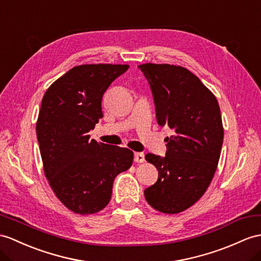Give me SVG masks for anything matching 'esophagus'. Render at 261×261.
<instances>
[{
  "label": "esophagus",
  "instance_id": "34e87169",
  "mask_svg": "<svg viewBox=\"0 0 261 261\" xmlns=\"http://www.w3.org/2000/svg\"><path fill=\"white\" fill-rule=\"evenodd\" d=\"M134 161H135V163H144L145 162L144 152H135V154H134Z\"/></svg>",
  "mask_w": 261,
  "mask_h": 261
}]
</instances>
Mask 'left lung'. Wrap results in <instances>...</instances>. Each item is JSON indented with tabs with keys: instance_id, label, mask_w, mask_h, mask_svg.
Segmentation results:
<instances>
[{
	"instance_id": "left-lung-1",
	"label": "left lung",
	"mask_w": 261,
	"mask_h": 261,
	"mask_svg": "<svg viewBox=\"0 0 261 261\" xmlns=\"http://www.w3.org/2000/svg\"><path fill=\"white\" fill-rule=\"evenodd\" d=\"M154 97L157 123L168 125L166 156H145L158 170L146 188L148 204L164 214L193 206L212 182L224 141L220 109L215 95L187 68L169 64L139 65Z\"/></svg>"
}]
</instances>
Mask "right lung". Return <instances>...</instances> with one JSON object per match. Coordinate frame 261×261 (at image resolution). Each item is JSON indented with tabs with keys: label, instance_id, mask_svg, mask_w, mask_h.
Wrapping results in <instances>:
<instances>
[{
	"label": "right lung",
	"instance_id": "obj_1",
	"mask_svg": "<svg viewBox=\"0 0 261 261\" xmlns=\"http://www.w3.org/2000/svg\"><path fill=\"white\" fill-rule=\"evenodd\" d=\"M129 65L86 64L69 69L45 92L36 123L44 173L63 205L81 215L105 208L115 177L128 169L134 152L90 141L103 117L101 98Z\"/></svg>",
	"mask_w": 261,
	"mask_h": 261
}]
</instances>
